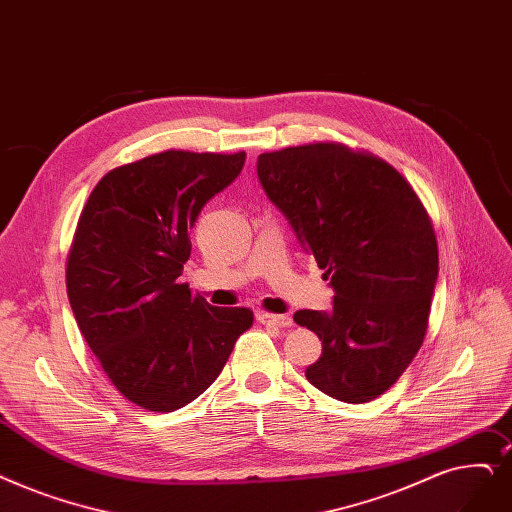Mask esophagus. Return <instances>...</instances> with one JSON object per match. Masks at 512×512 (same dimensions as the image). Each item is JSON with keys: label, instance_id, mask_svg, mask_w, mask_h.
<instances>
[{"label": "esophagus", "instance_id": "1", "mask_svg": "<svg viewBox=\"0 0 512 512\" xmlns=\"http://www.w3.org/2000/svg\"><path fill=\"white\" fill-rule=\"evenodd\" d=\"M257 320L263 326H276V328H286L293 324V318L286 314H257Z\"/></svg>", "mask_w": 512, "mask_h": 512}]
</instances>
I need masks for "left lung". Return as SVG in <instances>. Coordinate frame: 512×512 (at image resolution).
Returning <instances> with one entry per match:
<instances>
[{
    "mask_svg": "<svg viewBox=\"0 0 512 512\" xmlns=\"http://www.w3.org/2000/svg\"><path fill=\"white\" fill-rule=\"evenodd\" d=\"M257 177L335 291L330 311L293 316L322 341L307 381L366 404L395 385L425 339L439 272L431 219L389 163L343 144L263 152Z\"/></svg>",
    "mask_w": 512,
    "mask_h": 512,
    "instance_id": "obj_1",
    "label": "left lung"
}]
</instances>
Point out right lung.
<instances>
[{
	"label": "right lung",
	"mask_w": 512,
	"mask_h": 512,
	"mask_svg": "<svg viewBox=\"0 0 512 512\" xmlns=\"http://www.w3.org/2000/svg\"><path fill=\"white\" fill-rule=\"evenodd\" d=\"M247 154L167 150L108 171L81 211L66 261L77 326L113 385L136 406L173 412L211 387L247 307H213L180 284L190 230Z\"/></svg>",
	"instance_id": "right-lung-1"
}]
</instances>
